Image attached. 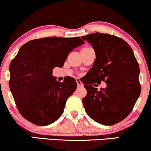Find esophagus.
<instances>
[{
    "label": "esophagus",
    "instance_id": "obj_1",
    "mask_svg": "<svg viewBox=\"0 0 151 151\" xmlns=\"http://www.w3.org/2000/svg\"><path fill=\"white\" fill-rule=\"evenodd\" d=\"M76 81H77V86L78 87H83V83L80 81L79 79H76Z\"/></svg>",
    "mask_w": 151,
    "mask_h": 151
}]
</instances>
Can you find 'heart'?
Here are the masks:
<instances>
[{
    "instance_id": "1",
    "label": "heart",
    "mask_w": 151,
    "mask_h": 151,
    "mask_svg": "<svg viewBox=\"0 0 151 151\" xmlns=\"http://www.w3.org/2000/svg\"><path fill=\"white\" fill-rule=\"evenodd\" d=\"M88 48H90V47H86V48H83V49H88Z\"/></svg>"
}]
</instances>
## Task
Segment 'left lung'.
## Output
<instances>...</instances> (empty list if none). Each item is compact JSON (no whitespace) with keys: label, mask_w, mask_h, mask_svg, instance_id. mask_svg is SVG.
Wrapping results in <instances>:
<instances>
[{"label":"left lung","mask_w":151,"mask_h":151,"mask_svg":"<svg viewBox=\"0 0 151 151\" xmlns=\"http://www.w3.org/2000/svg\"><path fill=\"white\" fill-rule=\"evenodd\" d=\"M81 38L92 45L96 55L83 82L87 91L83 106L97 123L114 125L129 115L140 95L139 63L130 46L121 38L100 33ZM102 81L107 83L105 89L99 91L92 86Z\"/></svg>","instance_id":"obj_1"}]
</instances>
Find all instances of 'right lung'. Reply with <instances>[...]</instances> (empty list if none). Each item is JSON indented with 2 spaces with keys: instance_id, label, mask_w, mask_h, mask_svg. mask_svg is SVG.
Here are the masks:
<instances>
[{
  "instance_id": "right-lung-1",
  "label": "right lung",
  "mask_w": 151,
  "mask_h": 151,
  "mask_svg": "<svg viewBox=\"0 0 151 151\" xmlns=\"http://www.w3.org/2000/svg\"><path fill=\"white\" fill-rule=\"evenodd\" d=\"M80 37H49L24 44L9 65V88L23 117L45 126L62 115L66 101L77 88V82L67 77L59 82L52 75L61 68L68 54L83 45Z\"/></svg>"
}]
</instances>
